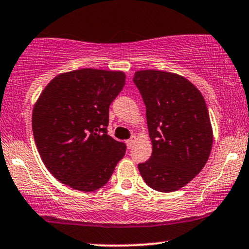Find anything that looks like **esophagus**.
<instances>
[{"label": "esophagus", "mask_w": 249, "mask_h": 249, "mask_svg": "<svg viewBox=\"0 0 249 249\" xmlns=\"http://www.w3.org/2000/svg\"><path fill=\"white\" fill-rule=\"evenodd\" d=\"M136 141H137V137H136V136H132V137H131V138L128 139V141H126V145H127V147H128V148H132V147H133V145L136 144Z\"/></svg>", "instance_id": "obj_1"}]
</instances>
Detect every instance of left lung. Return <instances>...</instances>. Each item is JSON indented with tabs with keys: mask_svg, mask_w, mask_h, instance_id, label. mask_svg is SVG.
I'll return each instance as SVG.
<instances>
[{
	"mask_svg": "<svg viewBox=\"0 0 249 249\" xmlns=\"http://www.w3.org/2000/svg\"><path fill=\"white\" fill-rule=\"evenodd\" d=\"M146 107L152 154L138 164L145 182L159 192L184 187L204 168L213 144L207 105L184 77L158 70L134 73Z\"/></svg>",
	"mask_w": 249,
	"mask_h": 249,
	"instance_id": "8db88e82",
	"label": "left lung"
}]
</instances>
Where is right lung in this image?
I'll use <instances>...</instances> for the list:
<instances>
[{
    "label": "right lung",
    "instance_id": "add662e5",
    "mask_svg": "<svg viewBox=\"0 0 249 249\" xmlns=\"http://www.w3.org/2000/svg\"><path fill=\"white\" fill-rule=\"evenodd\" d=\"M125 84L122 71L81 69L58 75L33 111V133L45 167L71 188L108 181L126 145L107 134L108 107Z\"/></svg>",
    "mask_w": 249,
    "mask_h": 249
}]
</instances>
